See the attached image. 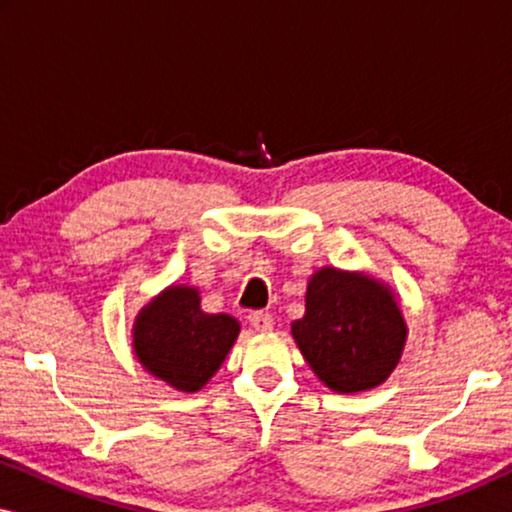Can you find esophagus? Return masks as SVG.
Instances as JSON below:
<instances>
[{
    "instance_id": "34e87169",
    "label": "esophagus",
    "mask_w": 512,
    "mask_h": 512,
    "mask_svg": "<svg viewBox=\"0 0 512 512\" xmlns=\"http://www.w3.org/2000/svg\"><path fill=\"white\" fill-rule=\"evenodd\" d=\"M249 324L256 333H270L272 331V317L268 312H254L249 314Z\"/></svg>"
}]
</instances>
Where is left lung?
Instances as JSON below:
<instances>
[{"label": "left lung", "mask_w": 512, "mask_h": 512, "mask_svg": "<svg viewBox=\"0 0 512 512\" xmlns=\"http://www.w3.org/2000/svg\"><path fill=\"white\" fill-rule=\"evenodd\" d=\"M291 335L312 373L335 394L380 387L401 361L408 324L389 284L368 272L319 268Z\"/></svg>", "instance_id": "left-lung-1"}]
</instances>
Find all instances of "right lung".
Wrapping results in <instances>:
<instances>
[{
	"mask_svg": "<svg viewBox=\"0 0 512 512\" xmlns=\"http://www.w3.org/2000/svg\"><path fill=\"white\" fill-rule=\"evenodd\" d=\"M200 291L172 284L137 312L132 349L146 373L170 387L193 394L212 380L240 335L230 314H209Z\"/></svg>",
	"mask_w": 512,
	"mask_h": 512,
	"instance_id": "obj_1",
	"label": "right lung"
}]
</instances>
